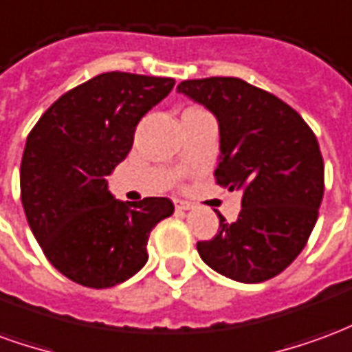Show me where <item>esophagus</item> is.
<instances>
[{
  "mask_svg": "<svg viewBox=\"0 0 352 352\" xmlns=\"http://www.w3.org/2000/svg\"><path fill=\"white\" fill-rule=\"evenodd\" d=\"M173 204H175L177 211H188V209H190V204H186V201H181V199H175Z\"/></svg>",
  "mask_w": 352,
  "mask_h": 352,
  "instance_id": "1",
  "label": "esophagus"
}]
</instances>
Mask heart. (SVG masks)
Here are the masks:
<instances>
[{
  "label": "heart",
  "instance_id": "b5f03b06",
  "mask_svg": "<svg viewBox=\"0 0 352 352\" xmlns=\"http://www.w3.org/2000/svg\"><path fill=\"white\" fill-rule=\"evenodd\" d=\"M188 113H204V109H196V107L186 109V111H184L183 115H188Z\"/></svg>",
  "mask_w": 352,
  "mask_h": 352
}]
</instances>
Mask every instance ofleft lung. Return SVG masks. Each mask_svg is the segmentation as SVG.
I'll return each mask as SVG.
<instances>
[{
  "mask_svg": "<svg viewBox=\"0 0 352 352\" xmlns=\"http://www.w3.org/2000/svg\"><path fill=\"white\" fill-rule=\"evenodd\" d=\"M177 90L206 105L221 128L214 181L243 194L236 222L219 213L201 260L239 283H262L292 264L315 228L324 162L307 122L272 92L237 77L183 80Z\"/></svg>",
  "mask_w": 352,
  "mask_h": 352,
  "instance_id": "obj_1",
  "label": "left lung"
}]
</instances>
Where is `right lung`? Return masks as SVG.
I'll return each instance as SVG.
<instances>
[{
    "label": "right lung",
    "mask_w": 352,
    "mask_h": 352,
    "mask_svg": "<svg viewBox=\"0 0 352 352\" xmlns=\"http://www.w3.org/2000/svg\"><path fill=\"white\" fill-rule=\"evenodd\" d=\"M175 87L169 77L111 72L72 88L37 120L20 164L28 224L58 272L111 288L145 265L151 230L173 214L168 198L118 201L111 171L128 156L139 120Z\"/></svg>",
    "instance_id": "1"
}]
</instances>
